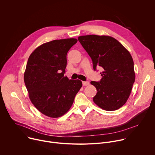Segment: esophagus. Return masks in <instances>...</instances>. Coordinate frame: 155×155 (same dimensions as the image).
<instances>
[{"instance_id":"obj_1","label":"esophagus","mask_w":155,"mask_h":155,"mask_svg":"<svg viewBox=\"0 0 155 155\" xmlns=\"http://www.w3.org/2000/svg\"><path fill=\"white\" fill-rule=\"evenodd\" d=\"M82 83H83V86H87V85L90 84V82L89 81H83Z\"/></svg>"}]
</instances>
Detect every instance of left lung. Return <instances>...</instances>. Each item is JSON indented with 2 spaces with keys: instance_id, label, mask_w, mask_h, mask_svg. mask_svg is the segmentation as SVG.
Listing matches in <instances>:
<instances>
[{
  "instance_id": "left-lung-1",
  "label": "left lung",
  "mask_w": 155,
  "mask_h": 155,
  "mask_svg": "<svg viewBox=\"0 0 155 155\" xmlns=\"http://www.w3.org/2000/svg\"><path fill=\"white\" fill-rule=\"evenodd\" d=\"M91 57L93 69L102 67V78L91 81L97 90L94 102L100 108L113 111L128 99L135 81L134 61L129 52L117 40L107 35H88L78 38Z\"/></svg>"
}]
</instances>
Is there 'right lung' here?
I'll return each mask as SVG.
<instances>
[{"label": "right lung", "mask_w": 155, "mask_h": 155, "mask_svg": "<svg viewBox=\"0 0 155 155\" xmlns=\"http://www.w3.org/2000/svg\"><path fill=\"white\" fill-rule=\"evenodd\" d=\"M76 38L42 44L29 57L24 80L31 102L41 114L58 118L67 113L82 86L80 80L64 77L67 54Z\"/></svg>", "instance_id": "right-lung-1"}]
</instances>
